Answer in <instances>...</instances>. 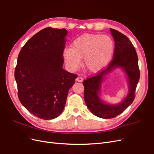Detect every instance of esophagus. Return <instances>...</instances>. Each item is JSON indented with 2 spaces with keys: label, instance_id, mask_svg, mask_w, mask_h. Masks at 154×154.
I'll use <instances>...</instances> for the list:
<instances>
[{
  "label": "esophagus",
  "instance_id": "obj_1",
  "mask_svg": "<svg viewBox=\"0 0 154 154\" xmlns=\"http://www.w3.org/2000/svg\"><path fill=\"white\" fill-rule=\"evenodd\" d=\"M76 82H82L83 81V79L82 77H80V76H78L76 78Z\"/></svg>",
  "mask_w": 154,
  "mask_h": 154
}]
</instances>
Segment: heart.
Masks as SVG:
<instances>
[{
    "instance_id": "heart-1",
    "label": "heart",
    "mask_w": 154,
    "mask_h": 154,
    "mask_svg": "<svg viewBox=\"0 0 154 154\" xmlns=\"http://www.w3.org/2000/svg\"><path fill=\"white\" fill-rule=\"evenodd\" d=\"M114 44L109 36L86 33L72 42L70 48H66L63 57L72 71H76L83 58V66L90 72L102 71L111 60Z\"/></svg>"
}]
</instances>
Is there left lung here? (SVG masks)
<instances>
[{"label": "left lung", "instance_id": "left-lung-1", "mask_svg": "<svg viewBox=\"0 0 154 154\" xmlns=\"http://www.w3.org/2000/svg\"><path fill=\"white\" fill-rule=\"evenodd\" d=\"M110 31L115 42L112 60L106 68L94 76L87 78L83 83L86 105L94 115L104 119L113 118L118 116L133 102L140 76L138 56L132 43L126 35L112 28H110ZM116 66L122 67L127 74L130 90L127 98L120 104L108 105L102 102L98 97V93L104 76Z\"/></svg>", "mask_w": 154, "mask_h": 154}]
</instances>
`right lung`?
<instances>
[{
    "label": "right lung",
    "mask_w": 154,
    "mask_h": 154,
    "mask_svg": "<svg viewBox=\"0 0 154 154\" xmlns=\"http://www.w3.org/2000/svg\"><path fill=\"white\" fill-rule=\"evenodd\" d=\"M67 33L64 28L43 29L18 55L14 71L18 98L29 112L42 119H54L63 112L78 76L63 68Z\"/></svg>",
    "instance_id": "add662e5"
}]
</instances>
